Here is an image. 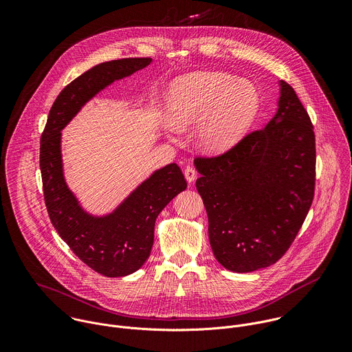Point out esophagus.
<instances>
[{
	"label": "esophagus",
	"instance_id": "1",
	"mask_svg": "<svg viewBox=\"0 0 352 352\" xmlns=\"http://www.w3.org/2000/svg\"><path fill=\"white\" fill-rule=\"evenodd\" d=\"M184 175H185L186 181L190 184L196 179V170L192 166H186L185 170H184Z\"/></svg>",
	"mask_w": 352,
	"mask_h": 352
}]
</instances>
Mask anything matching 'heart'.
<instances>
[{"label":"heart","instance_id":"1","mask_svg":"<svg viewBox=\"0 0 352 352\" xmlns=\"http://www.w3.org/2000/svg\"><path fill=\"white\" fill-rule=\"evenodd\" d=\"M167 109L174 128L199 122L196 143L204 152L223 153L246 133L258 113L259 97L246 80L223 72H197L173 86Z\"/></svg>","mask_w":352,"mask_h":352}]
</instances>
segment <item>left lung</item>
<instances>
[{"label":"left lung","instance_id":"left-lung-1","mask_svg":"<svg viewBox=\"0 0 352 352\" xmlns=\"http://www.w3.org/2000/svg\"><path fill=\"white\" fill-rule=\"evenodd\" d=\"M278 86L277 111L265 128L219 157L195 160L213 255L235 273L276 263L314 200V126L294 89L284 80Z\"/></svg>","mask_w":352,"mask_h":352}]
</instances>
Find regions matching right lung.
<instances>
[{
	"label": "right lung",
	"instance_id": "add662e5",
	"mask_svg": "<svg viewBox=\"0 0 352 352\" xmlns=\"http://www.w3.org/2000/svg\"><path fill=\"white\" fill-rule=\"evenodd\" d=\"M152 61L114 60L78 76L56 98L40 140V170L50 220L72 252L106 277H124L143 266L153 246L157 216L186 189V181L175 163L167 164L142 181L111 212L93 214L80 205L67 184L61 131L100 91Z\"/></svg>",
	"mask_w": 352,
	"mask_h": 352
}]
</instances>
